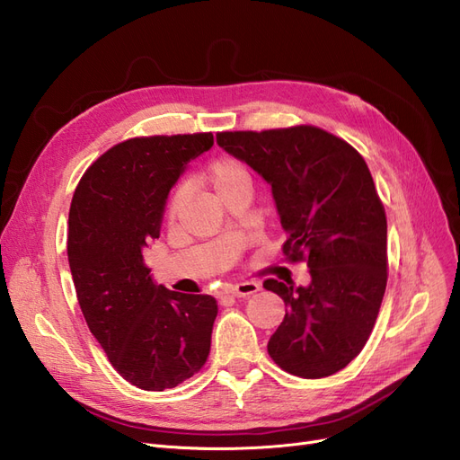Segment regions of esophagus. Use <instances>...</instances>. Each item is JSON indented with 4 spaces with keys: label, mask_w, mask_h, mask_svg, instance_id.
Here are the masks:
<instances>
[{
    "label": "esophagus",
    "mask_w": 460,
    "mask_h": 460,
    "mask_svg": "<svg viewBox=\"0 0 460 460\" xmlns=\"http://www.w3.org/2000/svg\"><path fill=\"white\" fill-rule=\"evenodd\" d=\"M261 289V283L257 281H242V283H235L232 288H228L226 293H230L232 296H249L252 293H257Z\"/></svg>",
    "instance_id": "obj_1"
}]
</instances>
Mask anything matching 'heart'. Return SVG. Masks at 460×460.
<instances>
[{
	"mask_svg": "<svg viewBox=\"0 0 460 460\" xmlns=\"http://www.w3.org/2000/svg\"><path fill=\"white\" fill-rule=\"evenodd\" d=\"M205 181L209 182L213 192L220 198L235 186H249L251 172L242 160L225 155V157H218V160H215L211 164L208 172H205ZM188 198H190V188L186 184H182L175 190V194H172V198L169 201V217L171 218H177L181 215Z\"/></svg>",
	"mask_w": 460,
	"mask_h": 460,
	"instance_id": "1",
	"label": "heart"
}]
</instances>
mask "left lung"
<instances>
[{"label": "left lung", "mask_w": 460, "mask_h": 460, "mask_svg": "<svg viewBox=\"0 0 460 460\" xmlns=\"http://www.w3.org/2000/svg\"><path fill=\"white\" fill-rule=\"evenodd\" d=\"M217 142L272 186L285 257L310 268L306 288L264 281L288 306L268 354L303 378L344 369L371 335L388 279L386 215L366 160L314 125L226 131Z\"/></svg>", "instance_id": "obj_1"}]
</instances>
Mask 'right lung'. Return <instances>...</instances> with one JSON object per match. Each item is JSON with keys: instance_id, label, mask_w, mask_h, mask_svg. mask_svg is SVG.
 Returning a JSON list of instances; mask_svg holds the SVG:
<instances>
[{"instance_id": "right-lung-1", "label": "right lung", "mask_w": 460, "mask_h": 460, "mask_svg": "<svg viewBox=\"0 0 460 460\" xmlns=\"http://www.w3.org/2000/svg\"><path fill=\"white\" fill-rule=\"evenodd\" d=\"M211 146L213 133L119 142L72 198L68 262L79 308L114 369L142 390L179 386L211 350L217 300L157 285L142 257L160 237L171 188Z\"/></svg>"}]
</instances>
